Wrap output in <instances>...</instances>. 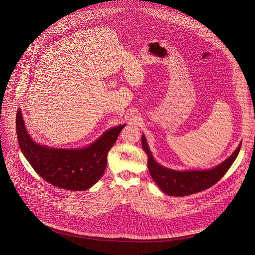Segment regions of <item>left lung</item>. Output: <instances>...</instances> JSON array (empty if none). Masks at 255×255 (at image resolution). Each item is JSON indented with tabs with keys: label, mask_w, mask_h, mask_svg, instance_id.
<instances>
[{
	"label": "left lung",
	"mask_w": 255,
	"mask_h": 255,
	"mask_svg": "<svg viewBox=\"0 0 255 255\" xmlns=\"http://www.w3.org/2000/svg\"><path fill=\"white\" fill-rule=\"evenodd\" d=\"M242 142L237 150L222 163L206 170H173L157 163L146 143L144 135L141 136V146L148 155V168L153 180L164 193L171 196H186L204 191L215 185L230 169L236 160Z\"/></svg>",
	"instance_id": "8db88e82"
}]
</instances>
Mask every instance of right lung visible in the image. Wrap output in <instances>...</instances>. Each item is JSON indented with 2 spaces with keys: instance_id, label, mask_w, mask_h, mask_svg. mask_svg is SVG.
<instances>
[{
  "instance_id": "add662e5",
  "label": "right lung",
  "mask_w": 255,
  "mask_h": 255,
  "mask_svg": "<svg viewBox=\"0 0 255 255\" xmlns=\"http://www.w3.org/2000/svg\"><path fill=\"white\" fill-rule=\"evenodd\" d=\"M126 125L109 129L83 149H53L36 143L25 129L20 110L16 114L19 148L38 175L59 188L83 191L96 184L107 164V153Z\"/></svg>"
}]
</instances>
